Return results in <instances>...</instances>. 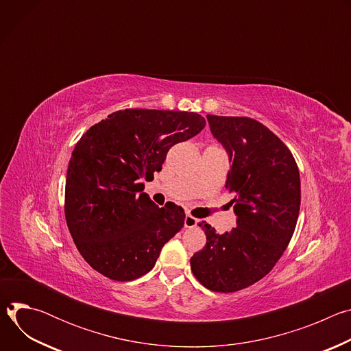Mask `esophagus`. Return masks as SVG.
Masks as SVG:
<instances>
[{
    "mask_svg": "<svg viewBox=\"0 0 351 351\" xmlns=\"http://www.w3.org/2000/svg\"><path fill=\"white\" fill-rule=\"evenodd\" d=\"M198 219H195L194 217H191V215H186V218H184V228H195L197 225H198Z\"/></svg>",
    "mask_w": 351,
    "mask_h": 351,
    "instance_id": "1",
    "label": "esophagus"
}]
</instances>
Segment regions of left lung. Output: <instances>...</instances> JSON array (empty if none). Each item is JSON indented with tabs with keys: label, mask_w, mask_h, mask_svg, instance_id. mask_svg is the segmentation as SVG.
<instances>
[{
	"label": "left lung",
	"mask_w": 351,
	"mask_h": 351,
	"mask_svg": "<svg viewBox=\"0 0 351 351\" xmlns=\"http://www.w3.org/2000/svg\"><path fill=\"white\" fill-rule=\"evenodd\" d=\"M207 119L229 154L225 187L234 194L230 204L237 228L219 234L206 223L207 243L190 265L204 287L233 293L263 279L282 257L298 218L300 173L286 144L258 121L218 115Z\"/></svg>",
	"instance_id": "obj_1"
}]
</instances>
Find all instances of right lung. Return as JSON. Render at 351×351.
<instances>
[{"label":"right lung","instance_id":"right-lung-1","mask_svg":"<svg viewBox=\"0 0 351 351\" xmlns=\"http://www.w3.org/2000/svg\"><path fill=\"white\" fill-rule=\"evenodd\" d=\"M195 112L117 111L76 143L65 186V218L84 261L101 275L134 280L152 271L184 223L182 207L160 208L143 180L162 169L169 148L202 132Z\"/></svg>","mask_w":351,"mask_h":351}]
</instances>
